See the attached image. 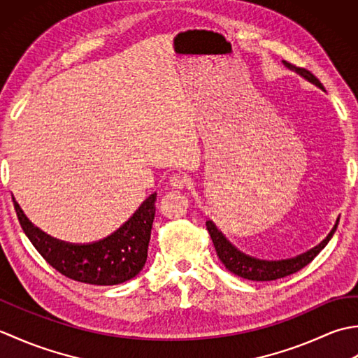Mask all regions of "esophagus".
<instances>
[{"label": "esophagus", "mask_w": 358, "mask_h": 358, "mask_svg": "<svg viewBox=\"0 0 358 358\" xmlns=\"http://www.w3.org/2000/svg\"><path fill=\"white\" fill-rule=\"evenodd\" d=\"M169 183L172 186V189H177V191H181V189H185L189 185V180L185 177V175H172Z\"/></svg>", "instance_id": "obj_1"}]
</instances>
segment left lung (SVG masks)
Segmentation results:
<instances>
[{
	"mask_svg": "<svg viewBox=\"0 0 358 358\" xmlns=\"http://www.w3.org/2000/svg\"><path fill=\"white\" fill-rule=\"evenodd\" d=\"M286 66L289 69L295 71L296 73H300L301 77H305L308 81L314 83L315 86H318L320 89H323V85L320 83L314 73H310L309 71L303 69V67H299L291 63H286ZM209 235L212 238V243H214V248L217 250V255L220 258L226 269L229 271L231 273H235L241 278L246 280H252V281H272V280H278V278H285L287 275H292V273L299 272L300 269L305 268L314 258L322 252V249L328 245L329 240L332 238L334 232H336L337 224L334 226V229L331 231V234L326 237L320 245L315 246L314 249L308 250L306 254H303L300 257L291 258V260H281V262H263V260H257V258L248 257L245 254H241L240 250L235 249L229 241H227L223 234L220 232L215 224L212 222H206Z\"/></svg>",
	"mask_w": 358,
	"mask_h": 358,
	"instance_id": "8db88e82",
	"label": "left lung"
}]
</instances>
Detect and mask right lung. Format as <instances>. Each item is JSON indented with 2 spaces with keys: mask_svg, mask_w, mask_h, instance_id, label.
<instances>
[{
  "mask_svg": "<svg viewBox=\"0 0 358 358\" xmlns=\"http://www.w3.org/2000/svg\"><path fill=\"white\" fill-rule=\"evenodd\" d=\"M155 201L157 194L149 195L115 232L86 245L50 237L29 222L17 201L13 206L22 231L53 269L81 283L112 286L134 278L146 263Z\"/></svg>",
  "mask_w": 358,
  "mask_h": 358,
  "instance_id": "right-lung-1",
  "label": "right lung"
}]
</instances>
